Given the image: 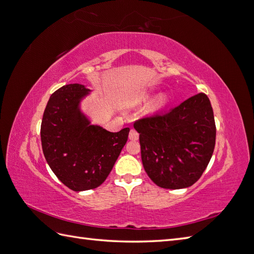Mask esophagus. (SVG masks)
<instances>
[{
    "instance_id": "1",
    "label": "esophagus",
    "mask_w": 254,
    "mask_h": 254,
    "mask_svg": "<svg viewBox=\"0 0 254 254\" xmlns=\"http://www.w3.org/2000/svg\"><path fill=\"white\" fill-rule=\"evenodd\" d=\"M139 137V134L138 132L136 131V129H131L129 131V134H128V138L131 140H137Z\"/></svg>"
}]
</instances>
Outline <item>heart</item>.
Here are the masks:
<instances>
[{
	"mask_svg": "<svg viewBox=\"0 0 254 254\" xmlns=\"http://www.w3.org/2000/svg\"><path fill=\"white\" fill-rule=\"evenodd\" d=\"M149 99V96H144L143 97V100H148ZM167 104V98L166 97H161V98H159L158 100H156V102L154 103V105H152V109L154 110H159V109H161L164 105Z\"/></svg>",
	"mask_w": 254,
	"mask_h": 254,
	"instance_id": "heart-1",
	"label": "heart"
}]
</instances>
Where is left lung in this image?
<instances>
[{
    "label": "left lung",
    "mask_w": 254,
    "mask_h": 254,
    "mask_svg": "<svg viewBox=\"0 0 254 254\" xmlns=\"http://www.w3.org/2000/svg\"><path fill=\"white\" fill-rule=\"evenodd\" d=\"M141 162L156 185L181 190L194 184L215 146V122L208 96L199 93L178 107L134 123Z\"/></svg>",
    "instance_id": "left-lung-1"
}]
</instances>
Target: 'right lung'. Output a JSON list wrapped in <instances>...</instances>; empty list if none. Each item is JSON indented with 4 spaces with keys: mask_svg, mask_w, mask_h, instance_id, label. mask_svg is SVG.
<instances>
[{
    "mask_svg": "<svg viewBox=\"0 0 254 254\" xmlns=\"http://www.w3.org/2000/svg\"><path fill=\"white\" fill-rule=\"evenodd\" d=\"M91 90L67 84L52 94L41 123L46 162L64 185L74 191L102 185L125 147L129 128L113 133L92 125L81 110Z\"/></svg>",
    "mask_w": 254,
    "mask_h": 254,
    "instance_id": "1",
    "label": "right lung"
}]
</instances>
